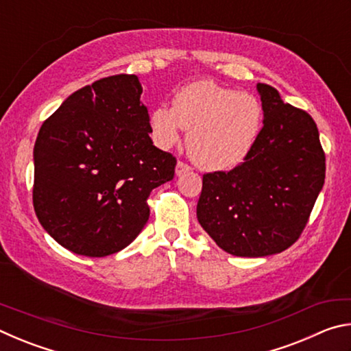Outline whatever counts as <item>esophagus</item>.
<instances>
[{
	"label": "esophagus",
	"mask_w": 351,
	"mask_h": 351,
	"mask_svg": "<svg viewBox=\"0 0 351 351\" xmlns=\"http://www.w3.org/2000/svg\"><path fill=\"white\" fill-rule=\"evenodd\" d=\"M190 170H192V169H190V165L184 164V162H178L176 169H175V173H176V176H181L184 173H189Z\"/></svg>",
	"instance_id": "obj_1"
}]
</instances>
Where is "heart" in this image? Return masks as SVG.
I'll list each match as a JSON object with an SVG mask.
<instances>
[{"label": "heart", "mask_w": 351, "mask_h": 351, "mask_svg": "<svg viewBox=\"0 0 351 351\" xmlns=\"http://www.w3.org/2000/svg\"><path fill=\"white\" fill-rule=\"evenodd\" d=\"M263 122L252 94L237 93L212 80H197L178 90L173 106H154L148 117L152 136L161 148L181 141L187 130L190 156L201 169L230 170L257 144Z\"/></svg>", "instance_id": "b5f03b06"}]
</instances>
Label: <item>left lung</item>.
Segmentation results:
<instances>
[{"label":"left lung","mask_w":351,"mask_h":351,"mask_svg":"<svg viewBox=\"0 0 351 351\" xmlns=\"http://www.w3.org/2000/svg\"><path fill=\"white\" fill-rule=\"evenodd\" d=\"M263 128L230 171L203 176L197 218L210 239L237 257H266L299 239L325 181V154L308 112L257 83Z\"/></svg>","instance_id":"1"}]
</instances>
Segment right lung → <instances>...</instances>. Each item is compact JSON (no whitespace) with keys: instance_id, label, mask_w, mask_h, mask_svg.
<instances>
[{"instance_id":"1","label":"right lung","mask_w":351,"mask_h":351,"mask_svg":"<svg viewBox=\"0 0 351 351\" xmlns=\"http://www.w3.org/2000/svg\"><path fill=\"white\" fill-rule=\"evenodd\" d=\"M134 74L80 88L41 125L34 147V209L77 255L127 247L150 217L147 198L171 181L176 159L153 145Z\"/></svg>"}]
</instances>
